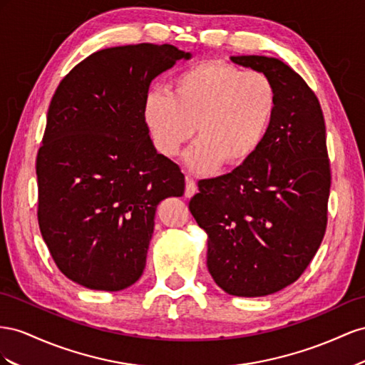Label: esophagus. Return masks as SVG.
Masks as SVG:
<instances>
[{"label":"esophagus","instance_id":"obj_1","mask_svg":"<svg viewBox=\"0 0 365 365\" xmlns=\"http://www.w3.org/2000/svg\"><path fill=\"white\" fill-rule=\"evenodd\" d=\"M197 192V185L195 182L191 179V177H186V190H185V195L186 197H192Z\"/></svg>","mask_w":365,"mask_h":365}]
</instances>
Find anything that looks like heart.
<instances>
[{
	"label": "heart",
	"instance_id": "obj_1",
	"mask_svg": "<svg viewBox=\"0 0 365 365\" xmlns=\"http://www.w3.org/2000/svg\"><path fill=\"white\" fill-rule=\"evenodd\" d=\"M277 113V90L264 73L223 61L186 67L168 91L151 90L142 116L155 150L173 158L194 136L186 163L197 173L238 166L263 143Z\"/></svg>",
	"mask_w": 365,
	"mask_h": 365
}]
</instances>
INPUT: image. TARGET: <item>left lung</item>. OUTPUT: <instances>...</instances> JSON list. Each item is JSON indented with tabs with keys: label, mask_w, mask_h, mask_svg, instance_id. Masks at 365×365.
Segmentation results:
<instances>
[{
	"label": "left lung",
	"mask_w": 365,
	"mask_h": 365,
	"mask_svg": "<svg viewBox=\"0 0 365 365\" xmlns=\"http://www.w3.org/2000/svg\"><path fill=\"white\" fill-rule=\"evenodd\" d=\"M277 90V113L251 159L199 182L190 211L207 234V270L226 294L264 297L292 284L324 238L330 192L319 101L283 61L232 56Z\"/></svg>",
	"instance_id": "obj_1"
}]
</instances>
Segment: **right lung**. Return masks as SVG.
I'll return each mask as SVG.
<instances>
[{"label": "right lung", "mask_w": 365, "mask_h": 365, "mask_svg": "<svg viewBox=\"0 0 365 365\" xmlns=\"http://www.w3.org/2000/svg\"><path fill=\"white\" fill-rule=\"evenodd\" d=\"M190 58L171 44L99 50L51 98L36 158L38 223L58 269L81 286L136 283L155 207L183 195L185 175L154 148L142 107L151 81Z\"/></svg>", "instance_id": "add662e5"}]
</instances>
